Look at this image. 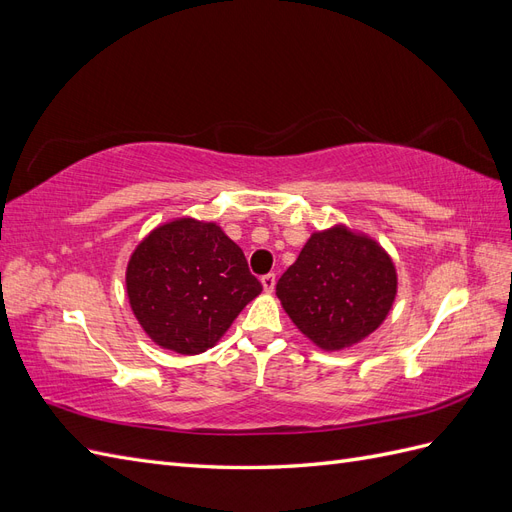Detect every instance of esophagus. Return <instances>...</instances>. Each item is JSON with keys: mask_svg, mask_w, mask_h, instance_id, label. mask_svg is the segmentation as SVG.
I'll return each instance as SVG.
<instances>
[{"mask_svg": "<svg viewBox=\"0 0 512 512\" xmlns=\"http://www.w3.org/2000/svg\"><path fill=\"white\" fill-rule=\"evenodd\" d=\"M262 288H265V292H273L275 288V273H269V275H262Z\"/></svg>", "mask_w": 512, "mask_h": 512, "instance_id": "obj_1", "label": "esophagus"}]
</instances>
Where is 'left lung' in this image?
<instances>
[{"mask_svg":"<svg viewBox=\"0 0 512 512\" xmlns=\"http://www.w3.org/2000/svg\"><path fill=\"white\" fill-rule=\"evenodd\" d=\"M397 284L391 254L367 232L337 222L312 232L275 294L309 342L339 352L361 344L386 320Z\"/></svg>","mask_w":512,"mask_h":512,"instance_id":"left-lung-1","label":"left lung"}]
</instances>
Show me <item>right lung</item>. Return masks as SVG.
I'll return each mask as SVG.
<instances>
[{
  "label": "right lung",
  "mask_w": 512,
  "mask_h": 512,
  "mask_svg": "<svg viewBox=\"0 0 512 512\" xmlns=\"http://www.w3.org/2000/svg\"><path fill=\"white\" fill-rule=\"evenodd\" d=\"M126 292L153 344L192 356L218 344L262 286L220 224L183 215L134 247Z\"/></svg>",
  "instance_id": "right-lung-1"
}]
</instances>
